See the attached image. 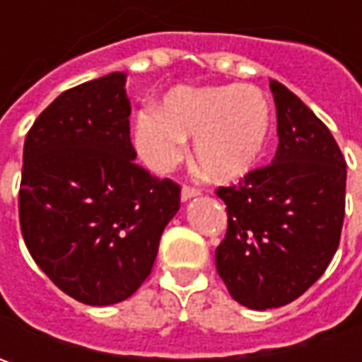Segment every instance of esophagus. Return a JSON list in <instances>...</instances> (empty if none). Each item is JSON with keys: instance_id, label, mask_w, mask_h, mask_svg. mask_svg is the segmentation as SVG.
<instances>
[{"instance_id": "1", "label": "esophagus", "mask_w": 362, "mask_h": 362, "mask_svg": "<svg viewBox=\"0 0 362 362\" xmlns=\"http://www.w3.org/2000/svg\"><path fill=\"white\" fill-rule=\"evenodd\" d=\"M202 191L195 187H189V185H185V187L181 189V202H189V199H193V197H197Z\"/></svg>"}]
</instances>
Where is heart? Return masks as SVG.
I'll list each match as a JSON object with an SVG mask.
<instances>
[{"mask_svg": "<svg viewBox=\"0 0 362 362\" xmlns=\"http://www.w3.org/2000/svg\"><path fill=\"white\" fill-rule=\"evenodd\" d=\"M274 127L268 96L252 84L179 86L163 106H146L134 119V148L157 173L177 167L185 139H195L193 157L205 177L240 181L262 160Z\"/></svg>", "mask_w": 362, "mask_h": 362, "instance_id": "b5f03b06", "label": "heart"}]
</instances>
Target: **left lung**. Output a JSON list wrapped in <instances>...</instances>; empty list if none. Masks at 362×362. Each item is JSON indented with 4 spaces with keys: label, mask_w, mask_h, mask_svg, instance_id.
<instances>
[{
    "label": "left lung",
    "mask_w": 362,
    "mask_h": 362,
    "mask_svg": "<svg viewBox=\"0 0 362 362\" xmlns=\"http://www.w3.org/2000/svg\"><path fill=\"white\" fill-rule=\"evenodd\" d=\"M278 151L268 167L217 189L228 231L216 250L231 298L268 310L302 296L341 242L346 163L327 124L284 84L270 82Z\"/></svg>",
    "instance_id": "obj_1"
}]
</instances>
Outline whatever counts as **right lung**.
Listing matches in <instances>:
<instances>
[{
  "label": "right lung",
  "instance_id": "1",
  "mask_svg": "<svg viewBox=\"0 0 362 362\" xmlns=\"http://www.w3.org/2000/svg\"><path fill=\"white\" fill-rule=\"evenodd\" d=\"M124 84L112 72L62 92L23 143V242L54 284L90 306L141 288L179 211V185L134 163Z\"/></svg>",
  "mask_w": 362,
  "mask_h": 362
}]
</instances>
